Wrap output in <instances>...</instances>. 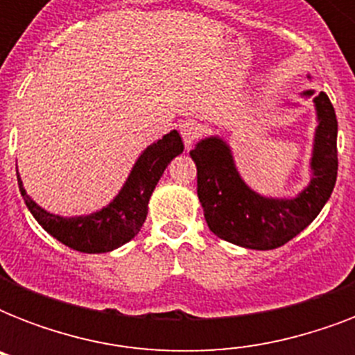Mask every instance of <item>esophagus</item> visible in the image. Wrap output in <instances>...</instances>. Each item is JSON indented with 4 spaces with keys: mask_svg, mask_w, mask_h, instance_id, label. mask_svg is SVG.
<instances>
[{
    "mask_svg": "<svg viewBox=\"0 0 355 355\" xmlns=\"http://www.w3.org/2000/svg\"><path fill=\"white\" fill-rule=\"evenodd\" d=\"M180 134H182L184 145H186V147H191L193 141H197V139L202 136V127H200L199 123L186 121L180 125Z\"/></svg>",
    "mask_w": 355,
    "mask_h": 355,
    "instance_id": "1",
    "label": "esophagus"
}]
</instances>
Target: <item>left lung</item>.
<instances>
[{
	"label": "left lung",
	"instance_id": "left-lung-1",
	"mask_svg": "<svg viewBox=\"0 0 355 355\" xmlns=\"http://www.w3.org/2000/svg\"><path fill=\"white\" fill-rule=\"evenodd\" d=\"M315 107L319 127L311 158L313 180L295 199H265L248 189L223 139L206 138L189 150L197 166V195L208 228L217 237L239 247L270 250L291 241L319 216L336 186L339 162L337 118L330 97L320 92Z\"/></svg>",
	"mask_w": 355,
	"mask_h": 355
}]
</instances>
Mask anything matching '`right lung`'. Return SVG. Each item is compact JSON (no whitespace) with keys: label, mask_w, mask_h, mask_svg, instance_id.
<instances>
[{"label":"right lung","mask_w":355,"mask_h":355,"mask_svg":"<svg viewBox=\"0 0 355 355\" xmlns=\"http://www.w3.org/2000/svg\"><path fill=\"white\" fill-rule=\"evenodd\" d=\"M182 150L180 134L177 130L166 134L144 150L118 197L107 208L86 217H60L47 214L25 193L19 175L18 186L25 205L46 232L79 252H108L130 241L139 232L147 217L150 193L155 191L167 164Z\"/></svg>","instance_id":"1"}]
</instances>
